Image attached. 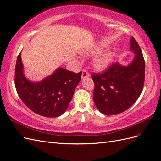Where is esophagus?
<instances>
[{"instance_id":"1","label":"esophagus","mask_w":161,"mask_h":161,"mask_svg":"<svg viewBox=\"0 0 161 161\" xmlns=\"http://www.w3.org/2000/svg\"><path fill=\"white\" fill-rule=\"evenodd\" d=\"M89 77V74L88 73V71L84 69L83 70H82V73H81V79L84 80L85 79V78L86 77Z\"/></svg>"}]
</instances>
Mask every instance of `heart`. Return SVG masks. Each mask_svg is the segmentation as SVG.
Listing matches in <instances>:
<instances>
[{"instance_id": "b5f03b06", "label": "heart", "mask_w": 161, "mask_h": 161, "mask_svg": "<svg viewBox=\"0 0 161 161\" xmlns=\"http://www.w3.org/2000/svg\"><path fill=\"white\" fill-rule=\"evenodd\" d=\"M102 47H98L94 49L88 51L86 53L88 55H96L102 51ZM113 59L114 54L113 53H110V52L103 53L97 55L93 61V66L97 70H103L108 68V66L113 61Z\"/></svg>"}]
</instances>
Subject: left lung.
Wrapping results in <instances>:
<instances>
[{
    "label": "left lung",
    "mask_w": 161,
    "mask_h": 161,
    "mask_svg": "<svg viewBox=\"0 0 161 161\" xmlns=\"http://www.w3.org/2000/svg\"><path fill=\"white\" fill-rule=\"evenodd\" d=\"M130 51L135 56L128 66L116 62L103 73L92 74L95 84L93 100L103 114H117L128 110L143 91L145 60L139 44L133 37L130 39Z\"/></svg>",
    "instance_id": "obj_1"
}]
</instances>
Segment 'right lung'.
I'll list each match as a JSON object with an SVG mask.
<instances>
[{
    "label": "right lung",
    "instance_id": "obj_1",
    "mask_svg": "<svg viewBox=\"0 0 161 161\" xmlns=\"http://www.w3.org/2000/svg\"><path fill=\"white\" fill-rule=\"evenodd\" d=\"M81 72L74 73L59 68L42 81L33 82L25 77L21 52L15 69V86L20 98L30 110L46 117H57L68 108Z\"/></svg>",
    "mask_w": 161,
    "mask_h": 161
}]
</instances>
